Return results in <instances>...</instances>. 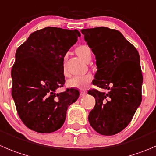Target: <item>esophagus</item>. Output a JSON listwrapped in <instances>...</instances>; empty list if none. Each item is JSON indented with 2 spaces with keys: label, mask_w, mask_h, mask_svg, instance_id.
Masks as SVG:
<instances>
[{
  "label": "esophagus",
  "mask_w": 156,
  "mask_h": 156,
  "mask_svg": "<svg viewBox=\"0 0 156 156\" xmlns=\"http://www.w3.org/2000/svg\"><path fill=\"white\" fill-rule=\"evenodd\" d=\"M86 94H87V91H86V90H80V96L81 97H84Z\"/></svg>",
  "instance_id": "esophagus-1"
}]
</instances>
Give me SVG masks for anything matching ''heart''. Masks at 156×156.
Wrapping results in <instances>:
<instances>
[{
    "label": "heart",
    "mask_w": 156,
    "mask_h": 156,
    "mask_svg": "<svg viewBox=\"0 0 156 156\" xmlns=\"http://www.w3.org/2000/svg\"><path fill=\"white\" fill-rule=\"evenodd\" d=\"M75 52L78 56L81 57L83 60L87 62L91 56V52L88 46L85 45H80L77 46ZM64 70V67H63ZM92 80V75L90 74H86L83 75H76L69 78L67 81V86L70 88L84 89L89 85Z\"/></svg>",
    "instance_id": "obj_1"
}]
</instances>
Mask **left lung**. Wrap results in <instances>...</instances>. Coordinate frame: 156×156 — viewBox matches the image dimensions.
<instances>
[{
    "mask_svg": "<svg viewBox=\"0 0 156 156\" xmlns=\"http://www.w3.org/2000/svg\"><path fill=\"white\" fill-rule=\"evenodd\" d=\"M81 31L97 60L98 71L92 83L108 90L88 91L96 101L89 113V123L101 135H115L128 126L141 104L140 55L118 30L101 27Z\"/></svg>",
    "mask_w": 156,
    "mask_h": 156,
    "instance_id": "left-lung-1",
    "label": "left lung"
}]
</instances>
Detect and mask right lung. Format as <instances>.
<instances>
[{
	"instance_id": "right-lung-1",
	"label": "right lung",
	"mask_w": 156,
	"mask_h": 156,
	"mask_svg": "<svg viewBox=\"0 0 156 156\" xmlns=\"http://www.w3.org/2000/svg\"><path fill=\"white\" fill-rule=\"evenodd\" d=\"M81 33L48 27L31 33L17 48L12 67V97L23 123L33 131L49 133L62 127L69 106L77 101L79 91L64 85L63 62L66 52Z\"/></svg>"
}]
</instances>
